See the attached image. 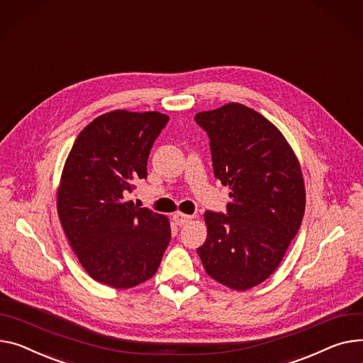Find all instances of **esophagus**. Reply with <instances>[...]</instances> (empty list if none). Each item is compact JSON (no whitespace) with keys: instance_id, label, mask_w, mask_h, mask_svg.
<instances>
[{"instance_id":"34e87169","label":"esophagus","mask_w":363,"mask_h":363,"mask_svg":"<svg viewBox=\"0 0 363 363\" xmlns=\"http://www.w3.org/2000/svg\"><path fill=\"white\" fill-rule=\"evenodd\" d=\"M192 219V216H188V214H184V213H175L174 214V220L178 226H184L186 225L189 220Z\"/></svg>"}]
</instances>
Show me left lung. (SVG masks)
<instances>
[{
	"instance_id": "obj_1",
	"label": "left lung",
	"mask_w": 363,
	"mask_h": 363,
	"mask_svg": "<svg viewBox=\"0 0 363 363\" xmlns=\"http://www.w3.org/2000/svg\"><path fill=\"white\" fill-rule=\"evenodd\" d=\"M194 119L210 138L214 177L232 199L226 213H204L207 239L197 252L210 277L247 291L272 276L301 228V166L283 134L251 108L228 104Z\"/></svg>"
}]
</instances>
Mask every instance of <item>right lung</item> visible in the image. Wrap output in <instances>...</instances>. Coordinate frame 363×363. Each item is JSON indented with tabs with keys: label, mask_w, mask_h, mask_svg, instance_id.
Returning <instances> with one entry per match:
<instances>
[{
	"label": "right lung",
	"mask_w": 363,
	"mask_h": 363,
	"mask_svg": "<svg viewBox=\"0 0 363 363\" xmlns=\"http://www.w3.org/2000/svg\"><path fill=\"white\" fill-rule=\"evenodd\" d=\"M169 116L112 111L79 134L67 157L58 216L87 274L115 289L134 287L157 272L171 240L166 216L130 200L147 178V159Z\"/></svg>",
	"instance_id": "right-lung-1"
}]
</instances>
